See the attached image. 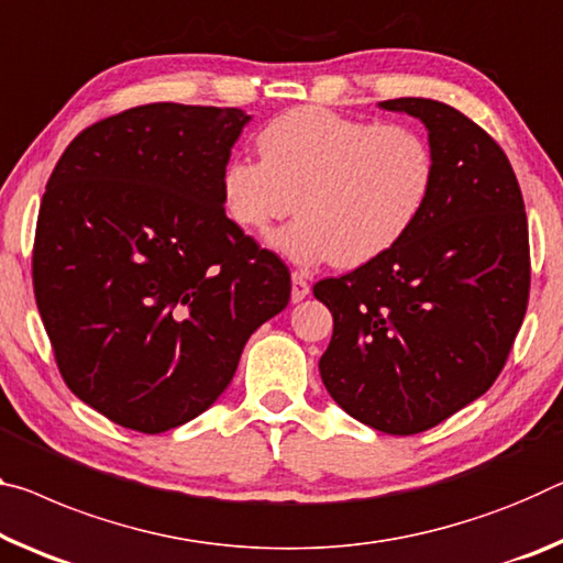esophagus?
Segmentation results:
<instances>
[{"mask_svg": "<svg viewBox=\"0 0 563 563\" xmlns=\"http://www.w3.org/2000/svg\"><path fill=\"white\" fill-rule=\"evenodd\" d=\"M308 292H310V280L306 278V275L296 271V273H292V290H290V298L298 302V300L306 298Z\"/></svg>", "mask_w": 563, "mask_h": 563, "instance_id": "1", "label": "esophagus"}]
</instances>
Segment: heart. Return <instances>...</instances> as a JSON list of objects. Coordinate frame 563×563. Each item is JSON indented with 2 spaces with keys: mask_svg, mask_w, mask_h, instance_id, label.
Wrapping results in <instances>:
<instances>
[{
  "mask_svg": "<svg viewBox=\"0 0 563 563\" xmlns=\"http://www.w3.org/2000/svg\"><path fill=\"white\" fill-rule=\"evenodd\" d=\"M261 159L222 169L228 216L250 233L300 212L273 238L296 263L358 267L404 240L423 216L435 157L421 132L296 107L257 135Z\"/></svg>",
  "mask_w": 563,
  "mask_h": 563,
  "instance_id": "obj_1",
  "label": "heart"
}]
</instances>
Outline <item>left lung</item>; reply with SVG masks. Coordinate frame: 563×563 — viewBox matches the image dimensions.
<instances>
[{"label":"left lung","mask_w":563,"mask_h":563,"mask_svg":"<svg viewBox=\"0 0 563 563\" xmlns=\"http://www.w3.org/2000/svg\"><path fill=\"white\" fill-rule=\"evenodd\" d=\"M380 107L426 124L435 183L398 245L313 285L333 313L320 378L361 423L413 435L504 371L529 306V222L514 167L484 128L423 97Z\"/></svg>","instance_id":"left-lung-1"}]
</instances>
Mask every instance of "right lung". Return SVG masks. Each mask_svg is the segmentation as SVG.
<instances>
[{"label":"right lung","mask_w":563,"mask_h":563,"mask_svg":"<svg viewBox=\"0 0 563 563\" xmlns=\"http://www.w3.org/2000/svg\"><path fill=\"white\" fill-rule=\"evenodd\" d=\"M250 118L153 102L89 124L42 195L32 285L67 388L112 423L163 433L233 380L290 271L225 216L222 169Z\"/></svg>","instance_id":"obj_1"}]
</instances>
